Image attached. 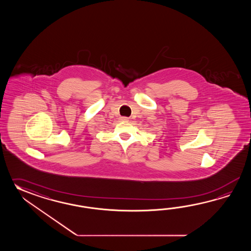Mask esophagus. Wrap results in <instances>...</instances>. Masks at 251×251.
Instances as JSON below:
<instances>
[{"instance_id": "esophagus-1", "label": "esophagus", "mask_w": 251, "mask_h": 251, "mask_svg": "<svg viewBox=\"0 0 251 251\" xmlns=\"http://www.w3.org/2000/svg\"><path fill=\"white\" fill-rule=\"evenodd\" d=\"M120 120H121V121H125V122H126V121H128V118H126V117H122V118H120Z\"/></svg>"}]
</instances>
